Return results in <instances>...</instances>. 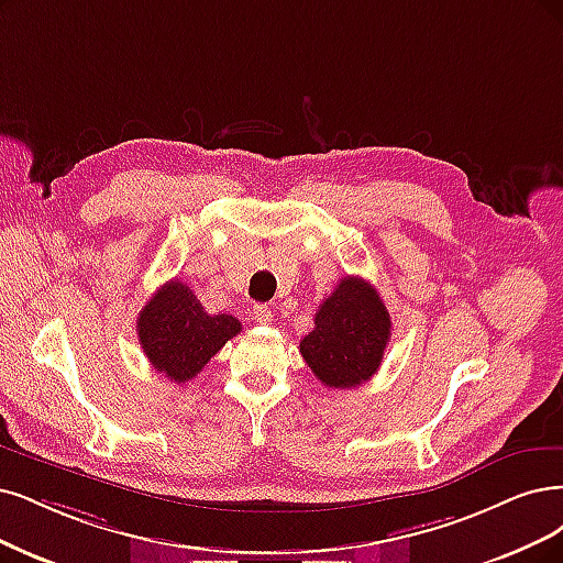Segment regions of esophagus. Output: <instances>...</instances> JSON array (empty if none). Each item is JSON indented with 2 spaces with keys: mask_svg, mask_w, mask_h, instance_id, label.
<instances>
[{
  "mask_svg": "<svg viewBox=\"0 0 563 563\" xmlns=\"http://www.w3.org/2000/svg\"><path fill=\"white\" fill-rule=\"evenodd\" d=\"M253 318H255V322H260V324H271V320H274V313H271V308H268L266 303H257V306L253 308Z\"/></svg>",
  "mask_w": 563,
  "mask_h": 563,
  "instance_id": "esophagus-1",
  "label": "esophagus"
}]
</instances>
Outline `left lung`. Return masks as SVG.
I'll list each match as a JSON object with an SVG mask.
<instances>
[{"label":"left lung","mask_w":563,"mask_h":563,"mask_svg":"<svg viewBox=\"0 0 563 563\" xmlns=\"http://www.w3.org/2000/svg\"><path fill=\"white\" fill-rule=\"evenodd\" d=\"M391 320L380 295L366 280L347 276L318 313L299 350L316 378L334 389L360 387L380 368Z\"/></svg>","instance_id":"obj_1"}]
</instances>
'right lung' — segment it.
Wrapping results in <instances>:
<instances>
[{"instance_id":"obj_1","label":"right lung","mask_w":563,"mask_h":563,"mask_svg":"<svg viewBox=\"0 0 563 563\" xmlns=\"http://www.w3.org/2000/svg\"><path fill=\"white\" fill-rule=\"evenodd\" d=\"M139 343L155 371L172 383H187L241 331L232 316H208L180 280L164 283L136 320Z\"/></svg>"}]
</instances>
